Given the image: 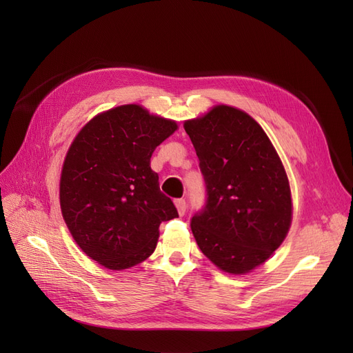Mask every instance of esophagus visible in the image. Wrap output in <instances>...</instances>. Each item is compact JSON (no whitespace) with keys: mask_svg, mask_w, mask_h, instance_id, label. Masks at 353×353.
<instances>
[{"mask_svg":"<svg viewBox=\"0 0 353 353\" xmlns=\"http://www.w3.org/2000/svg\"><path fill=\"white\" fill-rule=\"evenodd\" d=\"M175 206H176V209H178L179 215L184 216L185 212H187V201H185V199H176V200H175Z\"/></svg>","mask_w":353,"mask_h":353,"instance_id":"1","label":"esophagus"}]
</instances>
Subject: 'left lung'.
Returning a JSON list of instances; mask_svg holds the SVG:
<instances>
[{"instance_id": "8db88e82", "label": "left lung", "mask_w": 353, "mask_h": 353, "mask_svg": "<svg viewBox=\"0 0 353 353\" xmlns=\"http://www.w3.org/2000/svg\"><path fill=\"white\" fill-rule=\"evenodd\" d=\"M184 128L206 184V203L191 218V231L218 268L249 272L280 248L290 228L281 160L261 125L230 105H216Z\"/></svg>"}]
</instances>
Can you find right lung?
<instances>
[{
  "instance_id": "right-lung-1",
  "label": "right lung",
  "mask_w": 353,
  "mask_h": 353,
  "mask_svg": "<svg viewBox=\"0 0 353 353\" xmlns=\"http://www.w3.org/2000/svg\"><path fill=\"white\" fill-rule=\"evenodd\" d=\"M176 123L126 104L95 116L74 138L60 178L63 218L79 248L109 270L150 256L160 223L178 216L150 168Z\"/></svg>"
}]
</instances>
